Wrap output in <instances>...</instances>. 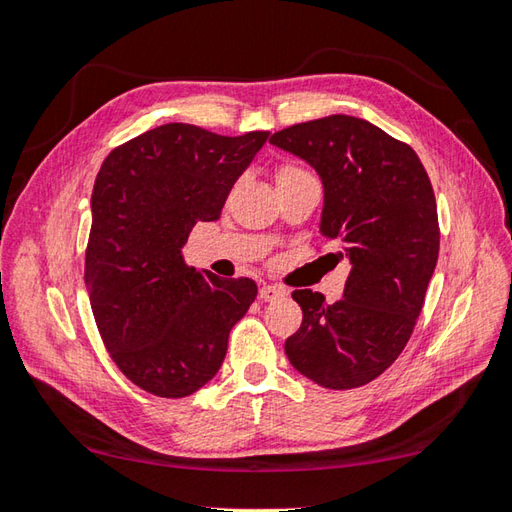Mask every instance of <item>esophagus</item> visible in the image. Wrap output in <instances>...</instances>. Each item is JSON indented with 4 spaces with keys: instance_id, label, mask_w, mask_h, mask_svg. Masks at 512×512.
Returning <instances> with one entry per match:
<instances>
[{
    "instance_id": "34e87169",
    "label": "esophagus",
    "mask_w": 512,
    "mask_h": 512,
    "mask_svg": "<svg viewBox=\"0 0 512 512\" xmlns=\"http://www.w3.org/2000/svg\"><path fill=\"white\" fill-rule=\"evenodd\" d=\"M281 297H286V290L279 286H262L259 288V299L262 301H277Z\"/></svg>"
}]
</instances>
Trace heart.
Wrapping results in <instances>:
<instances>
[{"instance_id":"b5f03b06","label":"heart","mask_w":512,"mask_h":512,"mask_svg":"<svg viewBox=\"0 0 512 512\" xmlns=\"http://www.w3.org/2000/svg\"><path fill=\"white\" fill-rule=\"evenodd\" d=\"M297 173H306V171L299 169V167L286 165V167H281V169L277 171V180H279V178H288V176H297Z\"/></svg>"}]
</instances>
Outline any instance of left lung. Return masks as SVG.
<instances>
[{"mask_svg": "<svg viewBox=\"0 0 512 512\" xmlns=\"http://www.w3.org/2000/svg\"><path fill=\"white\" fill-rule=\"evenodd\" d=\"M270 143L319 173V231L341 244L352 266L332 306L321 292H292L303 321L286 341L288 361L321 387L367 385L405 350L436 270L431 180L416 151L363 118H317L281 129Z\"/></svg>", "mask_w": 512, "mask_h": 512, "instance_id": "1", "label": "left lung"}]
</instances>
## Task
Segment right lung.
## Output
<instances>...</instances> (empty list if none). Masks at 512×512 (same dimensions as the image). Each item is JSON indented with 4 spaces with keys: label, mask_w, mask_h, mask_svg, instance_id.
<instances>
[{
    "label": "right lung",
    "mask_w": 512,
    "mask_h": 512,
    "mask_svg": "<svg viewBox=\"0 0 512 512\" xmlns=\"http://www.w3.org/2000/svg\"><path fill=\"white\" fill-rule=\"evenodd\" d=\"M268 136L169 123L103 160L85 286L107 352L149 394L184 398L209 383L231 328L257 297L253 279H220L184 264L182 246L195 224L220 217Z\"/></svg>",
    "instance_id": "obj_1"
}]
</instances>
